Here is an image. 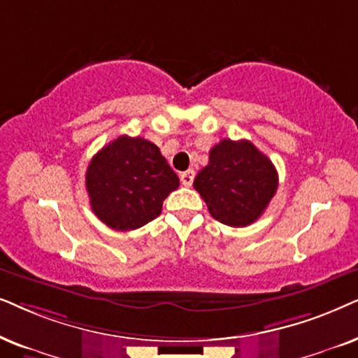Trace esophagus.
Returning <instances> with one entry per match:
<instances>
[{
  "instance_id": "34e87169",
  "label": "esophagus",
  "mask_w": 358,
  "mask_h": 358,
  "mask_svg": "<svg viewBox=\"0 0 358 358\" xmlns=\"http://www.w3.org/2000/svg\"><path fill=\"white\" fill-rule=\"evenodd\" d=\"M180 180H182V183L185 185V187H192L193 180H194V171L193 170L183 171V173L180 175Z\"/></svg>"
}]
</instances>
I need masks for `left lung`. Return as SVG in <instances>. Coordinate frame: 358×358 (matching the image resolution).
Masks as SVG:
<instances>
[{"label": "left lung", "instance_id": "obj_1", "mask_svg": "<svg viewBox=\"0 0 358 358\" xmlns=\"http://www.w3.org/2000/svg\"><path fill=\"white\" fill-rule=\"evenodd\" d=\"M211 216L231 227L255 222L278 188V173L268 157L249 141L222 139L194 178Z\"/></svg>", "mask_w": 358, "mask_h": 358}]
</instances>
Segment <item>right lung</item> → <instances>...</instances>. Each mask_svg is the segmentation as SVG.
<instances>
[{"label": "right lung", "instance_id": "obj_1", "mask_svg": "<svg viewBox=\"0 0 358 358\" xmlns=\"http://www.w3.org/2000/svg\"><path fill=\"white\" fill-rule=\"evenodd\" d=\"M178 185L159 147L142 137L119 136L87 169L93 213L114 231H134L155 219L164 199Z\"/></svg>", "mask_w": 358, "mask_h": 358}]
</instances>
